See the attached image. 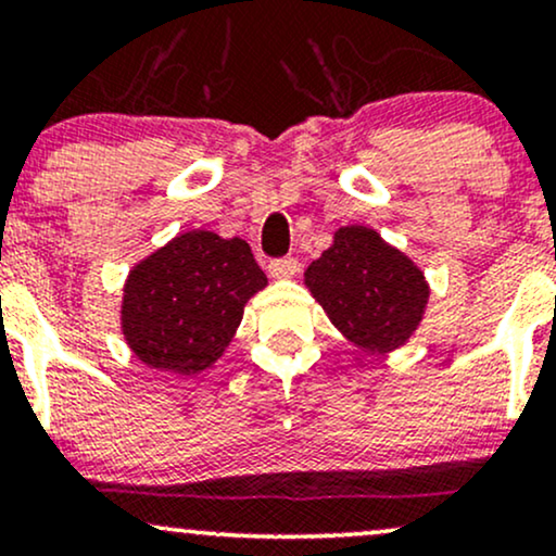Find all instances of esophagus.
Masks as SVG:
<instances>
[{
  "label": "esophagus",
  "mask_w": 556,
  "mask_h": 556,
  "mask_svg": "<svg viewBox=\"0 0 556 556\" xmlns=\"http://www.w3.org/2000/svg\"><path fill=\"white\" fill-rule=\"evenodd\" d=\"M298 266H300L298 258H290V256L274 258L269 261V274L274 279H290L298 274Z\"/></svg>",
  "instance_id": "esophagus-1"
}]
</instances>
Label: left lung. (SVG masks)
Returning a JSON list of instances; mask_svg holds the SVG:
<instances>
[{
    "label": "left lung",
    "instance_id": "8db88e82",
    "mask_svg": "<svg viewBox=\"0 0 556 556\" xmlns=\"http://www.w3.org/2000/svg\"><path fill=\"white\" fill-rule=\"evenodd\" d=\"M305 285L344 337L381 353L416 331L429 300L418 266L361 225L337 229L334 245L305 271Z\"/></svg>",
    "mask_w": 556,
    "mask_h": 556
}]
</instances>
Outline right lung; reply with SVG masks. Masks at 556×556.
<instances>
[{"mask_svg": "<svg viewBox=\"0 0 556 556\" xmlns=\"http://www.w3.org/2000/svg\"><path fill=\"white\" fill-rule=\"evenodd\" d=\"M261 287L266 274L245 240L185 232L127 277L125 340L146 366L198 374L225 353L248 298Z\"/></svg>", "mask_w": 556, "mask_h": 556, "instance_id": "obj_1", "label": "right lung"}]
</instances>
